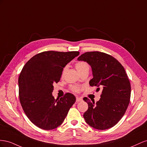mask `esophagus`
Wrapping results in <instances>:
<instances>
[{
  "label": "esophagus",
  "instance_id": "1",
  "mask_svg": "<svg viewBox=\"0 0 147 147\" xmlns=\"http://www.w3.org/2000/svg\"><path fill=\"white\" fill-rule=\"evenodd\" d=\"M82 98H81V97H76V101L77 102H81V101H82Z\"/></svg>",
  "mask_w": 147,
  "mask_h": 147
}]
</instances>
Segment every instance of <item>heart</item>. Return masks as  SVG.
Instances as JSON below:
<instances>
[{
  "mask_svg": "<svg viewBox=\"0 0 147 147\" xmlns=\"http://www.w3.org/2000/svg\"><path fill=\"white\" fill-rule=\"evenodd\" d=\"M75 66H76V68L79 73H81V71L85 69H89V65H88L87 62L84 61H79L76 62V64H75ZM66 68L67 67H65V68H64L63 70V72H62L63 74L65 72ZM71 90H72V91H73L74 92H79L81 90V87L78 86H74L71 87Z\"/></svg>",
  "mask_w": 147,
  "mask_h": 147,
  "instance_id": "obj_1",
  "label": "heart"
}]
</instances>
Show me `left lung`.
<instances>
[{
    "label": "left lung",
    "instance_id": "left-lung-1",
    "mask_svg": "<svg viewBox=\"0 0 147 147\" xmlns=\"http://www.w3.org/2000/svg\"><path fill=\"white\" fill-rule=\"evenodd\" d=\"M79 61L89 63L93 78L90 86L102 89L100 98L95 103L87 98L88 110L84 113L86 122L96 129H110L118 123L125 114L130 102L131 87L123 65L107 53L88 52L78 57Z\"/></svg>",
    "mask_w": 147,
    "mask_h": 147
}]
</instances>
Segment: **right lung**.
<instances>
[{"label":"right lung","mask_w":147,"mask_h":147,"mask_svg":"<svg viewBox=\"0 0 147 147\" xmlns=\"http://www.w3.org/2000/svg\"><path fill=\"white\" fill-rule=\"evenodd\" d=\"M79 55L77 51H45L32 57L23 66L18 78L20 102L25 114L37 127L57 128L76 102L72 94L55 99L52 92L53 83L60 80L64 67Z\"/></svg>","instance_id":"obj_1"}]
</instances>
